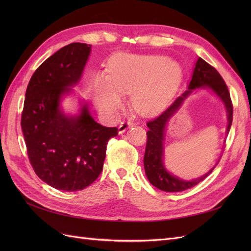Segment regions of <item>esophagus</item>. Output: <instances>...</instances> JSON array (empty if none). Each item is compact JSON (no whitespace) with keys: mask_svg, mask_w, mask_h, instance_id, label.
Listing matches in <instances>:
<instances>
[{"mask_svg":"<svg viewBox=\"0 0 251 251\" xmlns=\"http://www.w3.org/2000/svg\"><path fill=\"white\" fill-rule=\"evenodd\" d=\"M135 124L132 123V121H123L118 126V134H123L125 133L128 127H132L134 126Z\"/></svg>","mask_w":251,"mask_h":251,"instance_id":"esophagus-1","label":"esophagus"}]
</instances>
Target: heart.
Returning <instances> with one entry per match:
<instances>
[{"mask_svg": "<svg viewBox=\"0 0 251 251\" xmlns=\"http://www.w3.org/2000/svg\"><path fill=\"white\" fill-rule=\"evenodd\" d=\"M180 74L179 65L164 56L118 53L110 60V73L94 75L90 95L104 115H115L123 107L124 94H131V107L136 113L150 115L170 100Z\"/></svg>", "mask_w": 251, "mask_h": 251, "instance_id": "1", "label": "heart"}]
</instances>
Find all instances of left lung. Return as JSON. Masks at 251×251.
<instances>
[{"label":"left lung","instance_id":"8db88e82","mask_svg":"<svg viewBox=\"0 0 251 251\" xmlns=\"http://www.w3.org/2000/svg\"><path fill=\"white\" fill-rule=\"evenodd\" d=\"M188 90L177 97L174 102L162 112L160 115L155 119L149 121L147 124L150 130L148 131V141L146 153L143 158V165L146 175L151 185H154L158 189L168 193H177L183 192L188 188H192L195 185L200 183L206 178L208 175L214 171L218 162L212 166V168L203 176L193 179V180H184L179 177L174 176L164 165V137L166 126L169 124V120L178 112L183 104L184 100L191 95L194 91L200 89L210 90L224 104L226 113H227V127L226 134L229 133L230 126L232 124V103L230 100V95L228 92L225 81L223 80L221 75L215 69L214 67L210 66L205 62L204 59L199 57L195 64L193 76L191 81L188 83ZM221 158V156H220ZM219 158V159H220Z\"/></svg>","mask_w":251,"mask_h":251}]
</instances>
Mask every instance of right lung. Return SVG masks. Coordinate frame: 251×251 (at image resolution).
I'll use <instances>...</instances> for the list:
<instances>
[{"instance_id": "right-lung-1", "label": "right lung", "mask_w": 251, "mask_h": 251, "mask_svg": "<svg viewBox=\"0 0 251 251\" xmlns=\"http://www.w3.org/2000/svg\"><path fill=\"white\" fill-rule=\"evenodd\" d=\"M92 45L72 43L37 68L26 90L22 113L29 161L45 183L65 192L86 188L100 176L110 138L117 127L97 124L88 105L66 114L60 102L73 92L88 62Z\"/></svg>"}]
</instances>
